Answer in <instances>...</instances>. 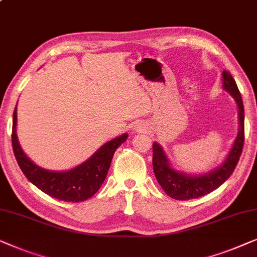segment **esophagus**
Instances as JSON below:
<instances>
[{
  "label": "esophagus",
  "instance_id": "1",
  "mask_svg": "<svg viewBox=\"0 0 257 257\" xmlns=\"http://www.w3.org/2000/svg\"><path fill=\"white\" fill-rule=\"evenodd\" d=\"M146 124H143V123H139L137 125H135V129H136V132H139V133H141V132H144V130H146Z\"/></svg>",
  "mask_w": 257,
  "mask_h": 257
}]
</instances>
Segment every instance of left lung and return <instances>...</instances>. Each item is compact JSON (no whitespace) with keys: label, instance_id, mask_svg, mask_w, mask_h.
I'll use <instances>...</instances> for the list:
<instances>
[{"label":"left lung","instance_id":"1","mask_svg":"<svg viewBox=\"0 0 257 257\" xmlns=\"http://www.w3.org/2000/svg\"><path fill=\"white\" fill-rule=\"evenodd\" d=\"M222 88L230 94L237 106L238 132L226 160L208 172L192 175L176 170L170 164L163 147L153 144V166L157 182L169 197L176 200H189L205 196L221 186L232 175L240 160L244 142V109L236 82L228 71L222 72Z\"/></svg>","mask_w":257,"mask_h":257}]
</instances>
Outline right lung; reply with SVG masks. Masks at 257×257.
Listing matches in <instances>:
<instances>
[{"label":"right lung","instance_id":"right-lung-1","mask_svg":"<svg viewBox=\"0 0 257 257\" xmlns=\"http://www.w3.org/2000/svg\"><path fill=\"white\" fill-rule=\"evenodd\" d=\"M128 139L124 133L101 146L88 160L66 171H53L34 163L22 149L17 137V104L13 115V149L25 177L43 192L58 200L79 202L97 192L106 179L114 153Z\"/></svg>","mask_w":257,"mask_h":257}]
</instances>
